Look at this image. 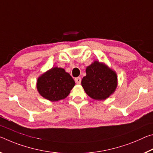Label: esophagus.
I'll return each mask as SVG.
<instances>
[{
	"label": "esophagus",
	"instance_id": "34e87169",
	"mask_svg": "<svg viewBox=\"0 0 153 153\" xmlns=\"http://www.w3.org/2000/svg\"><path fill=\"white\" fill-rule=\"evenodd\" d=\"M74 81H75V82H76V84H81V79L80 78V77H76V78H75Z\"/></svg>",
	"mask_w": 153,
	"mask_h": 153
}]
</instances>
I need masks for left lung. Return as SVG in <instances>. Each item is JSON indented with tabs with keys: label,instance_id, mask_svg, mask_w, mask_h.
Instances as JSON below:
<instances>
[{
	"label": "left lung",
	"instance_id": "obj_1",
	"mask_svg": "<svg viewBox=\"0 0 153 153\" xmlns=\"http://www.w3.org/2000/svg\"><path fill=\"white\" fill-rule=\"evenodd\" d=\"M86 76L81 81L82 87L94 100L106 99L116 89L117 74L106 65L95 61L86 68Z\"/></svg>",
	"mask_w": 153,
	"mask_h": 153
}]
</instances>
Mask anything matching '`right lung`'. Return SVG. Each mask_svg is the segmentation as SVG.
Segmentation results:
<instances>
[{
  "instance_id": "add662e5",
  "label": "right lung",
  "mask_w": 153,
  "mask_h": 153,
  "mask_svg": "<svg viewBox=\"0 0 153 153\" xmlns=\"http://www.w3.org/2000/svg\"><path fill=\"white\" fill-rule=\"evenodd\" d=\"M74 85V79L64 69L55 67L39 77L36 87L42 97L56 102L66 98Z\"/></svg>"
}]
</instances>
